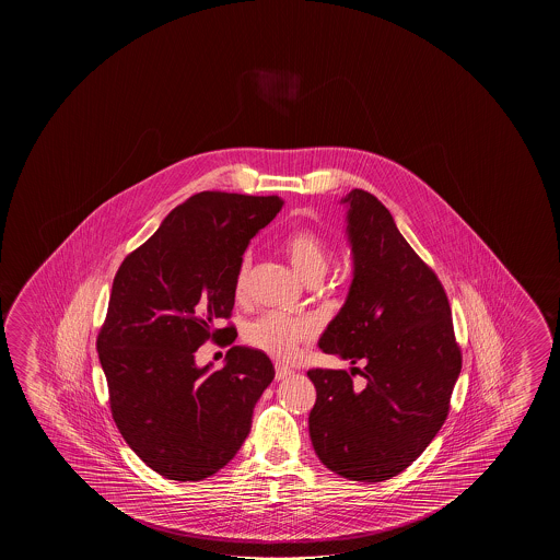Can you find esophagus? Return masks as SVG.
<instances>
[{"mask_svg": "<svg viewBox=\"0 0 560 560\" xmlns=\"http://www.w3.org/2000/svg\"><path fill=\"white\" fill-rule=\"evenodd\" d=\"M294 375V371L291 368H284V365H277L276 368V381H287Z\"/></svg>", "mask_w": 560, "mask_h": 560, "instance_id": "obj_1", "label": "esophagus"}]
</instances>
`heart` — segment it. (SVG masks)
I'll return each instance as SVG.
<instances>
[{"label":"heart","mask_w":560,"mask_h":560,"mask_svg":"<svg viewBox=\"0 0 560 560\" xmlns=\"http://www.w3.org/2000/svg\"><path fill=\"white\" fill-rule=\"evenodd\" d=\"M283 252L306 283H318L330 267L328 244L314 230L299 229L287 234ZM252 281V256L240 259L234 279L236 299H246ZM314 336V324L303 316H289L281 312H266L244 328V341L252 348L276 359H293L299 346Z\"/></svg>","instance_id":"obj_1"}]
</instances>
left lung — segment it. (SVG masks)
<instances>
[{
	"label": "left lung",
	"mask_w": 560,
	"mask_h": 560,
	"mask_svg": "<svg viewBox=\"0 0 560 560\" xmlns=\"http://www.w3.org/2000/svg\"><path fill=\"white\" fill-rule=\"evenodd\" d=\"M341 202L353 281L318 346L363 368L308 371L316 386L308 428L316 455L336 475L381 482L410 467L441 430L460 349L443 284L385 205L363 189ZM355 374L364 376L359 386Z\"/></svg>",
	"instance_id": "obj_1"
}]
</instances>
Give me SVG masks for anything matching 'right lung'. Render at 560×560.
I'll return each mask as SVG.
<instances>
[{"label": "right lung", "instance_id": "add662e5", "mask_svg": "<svg viewBox=\"0 0 560 560\" xmlns=\"http://www.w3.org/2000/svg\"><path fill=\"white\" fill-rule=\"evenodd\" d=\"M281 207L277 195L197 192L115 276L97 336L110 413L130 450L164 478L197 482L219 472L248 438L254 406L276 376L259 349L230 348L219 371L199 368L195 351L230 330L214 322L234 308L240 259Z\"/></svg>", "mask_w": 560, "mask_h": 560}]
</instances>
